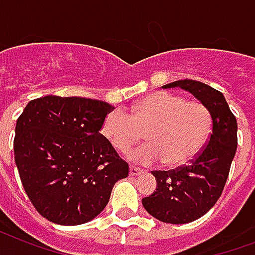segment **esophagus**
<instances>
[{
    "label": "esophagus",
    "mask_w": 255,
    "mask_h": 255,
    "mask_svg": "<svg viewBox=\"0 0 255 255\" xmlns=\"http://www.w3.org/2000/svg\"><path fill=\"white\" fill-rule=\"evenodd\" d=\"M129 173L130 176H138V175H142L143 171L142 169H139V168H135V166H130Z\"/></svg>",
    "instance_id": "34e87169"
}]
</instances>
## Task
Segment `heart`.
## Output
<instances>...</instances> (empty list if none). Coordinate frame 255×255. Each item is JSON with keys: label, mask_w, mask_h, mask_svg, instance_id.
I'll use <instances>...</instances> for the list:
<instances>
[{"label": "heart", "mask_w": 255, "mask_h": 255, "mask_svg": "<svg viewBox=\"0 0 255 255\" xmlns=\"http://www.w3.org/2000/svg\"><path fill=\"white\" fill-rule=\"evenodd\" d=\"M211 129L210 113L200 102L158 91L139 99L130 113L113 110L103 118L101 133L118 152L129 150L142 133L149 143L131 152L133 161H162L169 168L192 161L202 150Z\"/></svg>", "instance_id": "obj_1"}]
</instances>
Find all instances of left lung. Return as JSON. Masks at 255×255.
Instances as JSON below:
<instances>
[{"instance_id":"8db88e82","label":"left lung","mask_w":255,"mask_h":255,"mask_svg":"<svg viewBox=\"0 0 255 255\" xmlns=\"http://www.w3.org/2000/svg\"><path fill=\"white\" fill-rule=\"evenodd\" d=\"M164 89L180 87L206 107L212 120L208 142L188 165L154 171L156 191L142 199L146 211L164 223L184 225L202 218L221 198L237 152V120L225 95L198 80H176Z\"/></svg>"}]
</instances>
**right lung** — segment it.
I'll use <instances>...</instances> for the list:
<instances>
[{"label":"right lung","mask_w":255,"mask_h":255,"mask_svg":"<svg viewBox=\"0 0 255 255\" xmlns=\"http://www.w3.org/2000/svg\"><path fill=\"white\" fill-rule=\"evenodd\" d=\"M112 105L80 97L47 95L30 101L18 117L14 161L28 198L52 223L93 221L109 203L125 162L101 134Z\"/></svg>","instance_id":"right-lung-1"}]
</instances>
